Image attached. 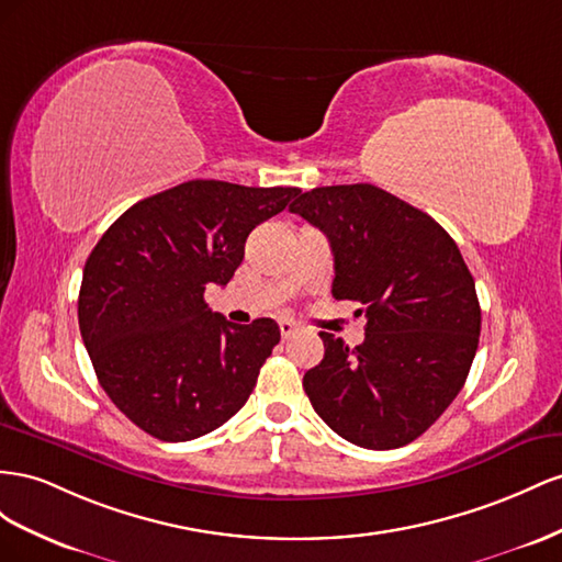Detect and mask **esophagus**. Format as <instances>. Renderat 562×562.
I'll list each match as a JSON object with an SVG mask.
<instances>
[{
  "label": "esophagus",
  "mask_w": 562,
  "mask_h": 562,
  "mask_svg": "<svg viewBox=\"0 0 562 562\" xmlns=\"http://www.w3.org/2000/svg\"><path fill=\"white\" fill-rule=\"evenodd\" d=\"M299 331V325L294 323V319H280V334H282V339H290V336H294Z\"/></svg>",
  "instance_id": "esophagus-1"
}]
</instances>
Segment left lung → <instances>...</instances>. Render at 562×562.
I'll return each instance as SVG.
<instances>
[{"label":"left lung","instance_id":"8db88e82","mask_svg":"<svg viewBox=\"0 0 562 562\" xmlns=\"http://www.w3.org/2000/svg\"><path fill=\"white\" fill-rule=\"evenodd\" d=\"M290 212L327 235L331 294L367 317L356 348L319 331L325 358L303 376L313 409L367 450L416 440L459 395L477 350L480 303L457 243L372 183L313 188Z\"/></svg>","mask_w":562,"mask_h":562}]
</instances>
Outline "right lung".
Wrapping results in <instances>:
<instances>
[{
  "label": "right lung",
  "mask_w": 562,
  "mask_h": 562,
  "mask_svg": "<svg viewBox=\"0 0 562 562\" xmlns=\"http://www.w3.org/2000/svg\"><path fill=\"white\" fill-rule=\"evenodd\" d=\"M299 192L188 181L130 206L89 254L79 331L103 391L148 436L200 438L247 403L280 327L233 325L204 290L231 282L249 233Z\"/></svg>",
  "instance_id": "1"
}]
</instances>
